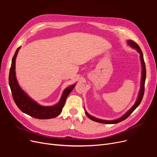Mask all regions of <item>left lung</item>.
<instances>
[{
  "mask_svg": "<svg viewBox=\"0 0 157 157\" xmlns=\"http://www.w3.org/2000/svg\"><path fill=\"white\" fill-rule=\"evenodd\" d=\"M128 44L130 45L131 47L135 48L136 49V51L140 53V60H141V63H142V79H141V88H140L139 94H138V99L135 102V104L132 106V107L131 109L129 110L127 112H126V113H125L122 117H121L120 118L117 119V120H100V119L96 118L95 117H93L90 116L89 113H88V112H86V111H85V113L86 116H87L90 120H93L94 121L98 122V123H105V124H115V123H120L123 120H125V119H127L129 116H130L131 113H132V112L136 109V108L139 106V105L141 102L143 96L144 94V89H145V78H146V69H145V62L144 60V56H143V53L142 52L141 48H140V47L138 46V45L135 43L134 41H133L132 40H128Z\"/></svg>",
  "mask_w": 157,
  "mask_h": 157,
  "instance_id": "left-lung-1",
  "label": "left lung"
}]
</instances>
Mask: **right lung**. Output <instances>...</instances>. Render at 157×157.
Listing matches in <instances>:
<instances>
[{
    "label": "right lung",
    "instance_id": "1",
    "mask_svg": "<svg viewBox=\"0 0 157 157\" xmlns=\"http://www.w3.org/2000/svg\"><path fill=\"white\" fill-rule=\"evenodd\" d=\"M20 47H21L17 48L14 54L9 73V85L11 91H12L13 99L16 105L23 112L37 119L46 120V119L56 117L62 112L67 97L75 88V84L69 86L64 90L60 101L55 105L51 106H44L37 103L21 88L18 84L17 79H16L15 59Z\"/></svg>",
    "mask_w": 157,
    "mask_h": 157
}]
</instances>
